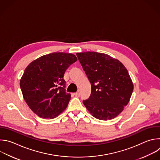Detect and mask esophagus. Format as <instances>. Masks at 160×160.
I'll return each mask as SVG.
<instances>
[{"label": "esophagus", "instance_id": "obj_1", "mask_svg": "<svg viewBox=\"0 0 160 160\" xmlns=\"http://www.w3.org/2000/svg\"><path fill=\"white\" fill-rule=\"evenodd\" d=\"M73 95H75L76 97H80V92L78 91V92H77L73 93Z\"/></svg>", "mask_w": 160, "mask_h": 160}]
</instances>
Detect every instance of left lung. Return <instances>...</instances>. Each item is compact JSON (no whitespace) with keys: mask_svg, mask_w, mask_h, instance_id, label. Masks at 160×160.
<instances>
[{"mask_svg":"<svg viewBox=\"0 0 160 160\" xmlns=\"http://www.w3.org/2000/svg\"><path fill=\"white\" fill-rule=\"evenodd\" d=\"M77 56L91 83L90 96L83 101L85 108L96 119L115 118L129 102L134 88L127 69L104 53L88 51Z\"/></svg>","mask_w":160,"mask_h":160,"instance_id":"8db88e82","label":"left lung"}]
</instances>
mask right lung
<instances>
[{
	"label": "right lung",
	"instance_id": "obj_1",
	"mask_svg": "<svg viewBox=\"0 0 160 160\" xmlns=\"http://www.w3.org/2000/svg\"><path fill=\"white\" fill-rule=\"evenodd\" d=\"M77 61L72 53L52 52L32 62L20 80L24 100L32 111L43 119H53L67 108L71 98L65 92L64 74Z\"/></svg>",
	"mask_w": 160,
	"mask_h": 160
}]
</instances>
